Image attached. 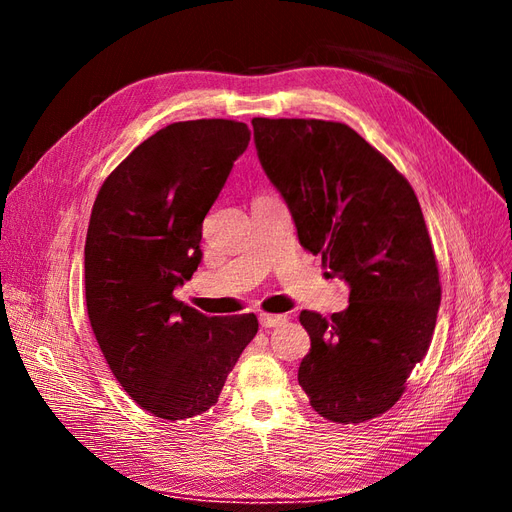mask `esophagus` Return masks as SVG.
<instances>
[{"instance_id":"obj_1","label":"esophagus","mask_w":512,"mask_h":512,"mask_svg":"<svg viewBox=\"0 0 512 512\" xmlns=\"http://www.w3.org/2000/svg\"><path fill=\"white\" fill-rule=\"evenodd\" d=\"M285 321H287L285 315H261V317H259V323H261L263 329L278 327V325H283Z\"/></svg>"}]
</instances>
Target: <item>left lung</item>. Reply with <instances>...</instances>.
<instances>
[{"instance_id": "8db88e82", "label": "left lung", "mask_w": 512, "mask_h": 512, "mask_svg": "<svg viewBox=\"0 0 512 512\" xmlns=\"http://www.w3.org/2000/svg\"><path fill=\"white\" fill-rule=\"evenodd\" d=\"M261 168L285 197L300 244L351 287L349 308L302 310L298 381L334 423L381 417L430 349L440 276L423 212L393 163L344 123L253 119Z\"/></svg>"}]
</instances>
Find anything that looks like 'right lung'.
I'll list each match as a JSON object with an SVG mask.
<instances>
[{
  "label": "right lung",
  "instance_id": "right-lung-1",
  "mask_svg": "<svg viewBox=\"0 0 512 512\" xmlns=\"http://www.w3.org/2000/svg\"><path fill=\"white\" fill-rule=\"evenodd\" d=\"M251 131L227 119L180 121L136 146L95 197L85 295L97 344L129 398L185 421L217 404L257 334V317H206L174 298L202 261V223Z\"/></svg>",
  "mask_w": 512,
  "mask_h": 512
}]
</instances>
